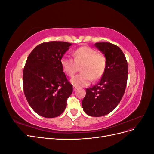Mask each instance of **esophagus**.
<instances>
[{
  "label": "esophagus",
  "mask_w": 154,
  "mask_h": 154,
  "mask_svg": "<svg viewBox=\"0 0 154 154\" xmlns=\"http://www.w3.org/2000/svg\"><path fill=\"white\" fill-rule=\"evenodd\" d=\"M76 90H77V87H75V86H74V87H73V91L75 92Z\"/></svg>",
  "instance_id": "1"
}]
</instances>
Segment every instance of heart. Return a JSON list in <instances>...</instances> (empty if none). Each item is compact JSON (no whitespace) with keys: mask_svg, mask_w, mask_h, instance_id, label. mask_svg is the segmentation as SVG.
Segmentation results:
<instances>
[{"mask_svg":"<svg viewBox=\"0 0 154 154\" xmlns=\"http://www.w3.org/2000/svg\"><path fill=\"white\" fill-rule=\"evenodd\" d=\"M63 71L72 77L81 67V73L73 77L71 82L77 87L90 84L92 80H97L103 76L106 66V59L103 54L88 46H82L74 52V59L63 57L60 60Z\"/></svg>","mask_w":154,"mask_h":154,"instance_id":"b5f03b06","label":"heart"}]
</instances>
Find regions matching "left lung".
I'll list each match as a JSON object with an SVG mask.
<instances>
[{
    "mask_svg": "<svg viewBox=\"0 0 154 154\" xmlns=\"http://www.w3.org/2000/svg\"><path fill=\"white\" fill-rule=\"evenodd\" d=\"M94 45L105 54L106 69L98 83L87 88L82 105L87 115L100 117L112 111L122 100L127 83L128 64L118 46L109 42Z\"/></svg>",
    "mask_w": 154,
    "mask_h": 154,
    "instance_id": "1",
    "label": "left lung"
}]
</instances>
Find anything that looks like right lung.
Wrapping results in <instances>:
<instances>
[{
    "label": "right lung",
    "mask_w": 154,
    "mask_h": 154,
    "mask_svg": "<svg viewBox=\"0 0 154 154\" xmlns=\"http://www.w3.org/2000/svg\"><path fill=\"white\" fill-rule=\"evenodd\" d=\"M71 43L51 41L37 45L27 58L23 70V88L29 105L47 118L63 113L72 92L60 60Z\"/></svg>",
    "instance_id": "add662e5"
}]
</instances>
